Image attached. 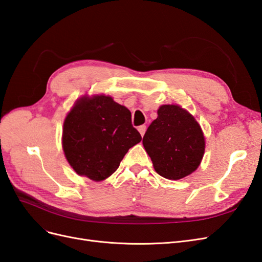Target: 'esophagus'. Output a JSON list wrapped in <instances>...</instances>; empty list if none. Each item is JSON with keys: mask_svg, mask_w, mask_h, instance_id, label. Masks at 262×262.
Instances as JSON below:
<instances>
[{"mask_svg": "<svg viewBox=\"0 0 262 262\" xmlns=\"http://www.w3.org/2000/svg\"><path fill=\"white\" fill-rule=\"evenodd\" d=\"M138 130H139V132L141 133V136L143 137V136H144V133H145V131H146V125H145V124H142V125H140Z\"/></svg>", "mask_w": 262, "mask_h": 262, "instance_id": "34e87169", "label": "esophagus"}]
</instances>
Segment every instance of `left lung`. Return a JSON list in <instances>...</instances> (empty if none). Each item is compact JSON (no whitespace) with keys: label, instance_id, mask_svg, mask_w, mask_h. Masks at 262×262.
<instances>
[{"label":"left lung","instance_id":"left-lung-1","mask_svg":"<svg viewBox=\"0 0 262 262\" xmlns=\"http://www.w3.org/2000/svg\"><path fill=\"white\" fill-rule=\"evenodd\" d=\"M149 124L143 145L158 175L170 180L193 172L204 154L200 125L187 110L177 105L161 106Z\"/></svg>","mask_w":262,"mask_h":262}]
</instances>
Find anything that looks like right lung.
I'll use <instances>...</instances> for the list:
<instances>
[{"mask_svg": "<svg viewBox=\"0 0 262 262\" xmlns=\"http://www.w3.org/2000/svg\"><path fill=\"white\" fill-rule=\"evenodd\" d=\"M142 140L128 108L109 96L82 98L63 124V150L81 176L100 181L117 170L129 148Z\"/></svg>", "mask_w": 262, "mask_h": 262, "instance_id": "add662e5", "label": "right lung"}]
</instances>
